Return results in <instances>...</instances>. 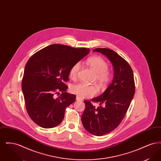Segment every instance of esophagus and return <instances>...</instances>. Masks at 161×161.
I'll list each match as a JSON object with an SVG mask.
<instances>
[{"label":"esophagus","mask_w":161,"mask_h":161,"mask_svg":"<svg viewBox=\"0 0 161 161\" xmlns=\"http://www.w3.org/2000/svg\"><path fill=\"white\" fill-rule=\"evenodd\" d=\"M76 100H77V101H83V100L81 99V98H80L79 97H78V96H77L76 97Z\"/></svg>","instance_id":"1"}]
</instances>
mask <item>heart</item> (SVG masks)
Segmentation results:
<instances>
[{
    "label": "heart",
    "mask_w": 161,
    "mask_h": 161,
    "mask_svg": "<svg viewBox=\"0 0 161 161\" xmlns=\"http://www.w3.org/2000/svg\"><path fill=\"white\" fill-rule=\"evenodd\" d=\"M86 64L94 71L95 80L101 88H104L112 80V74L108 70V65L106 61L100 56H93L87 59ZM80 68V63L74 64L69 70V77L74 80ZM70 92L77 95L80 98H90L95 95L98 92V87L93 84L80 83L74 84L70 87Z\"/></svg>",
    "instance_id": "obj_1"
}]
</instances>
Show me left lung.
Returning a JSON list of instances; mask_svg holds the SVG:
<instances>
[{"label":"left lung","instance_id":"1","mask_svg":"<svg viewBox=\"0 0 161 161\" xmlns=\"http://www.w3.org/2000/svg\"><path fill=\"white\" fill-rule=\"evenodd\" d=\"M93 51L106 55L114 69L112 83L102 95L91 100L100 106L95 107L90 101H84L86 107L81 116L83 126L92 135L100 136L120 124L133 98L135 84L130 64L119 55L108 48H97Z\"/></svg>","mask_w":161,"mask_h":161}]
</instances>
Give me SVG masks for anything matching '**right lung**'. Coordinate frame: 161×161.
Masks as SVG:
<instances>
[{
    "label": "right lung",
    "mask_w": 161,
    "mask_h": 161,
    "mask_svg": "<svg viewBox=\"0 0 161 161\" xmlns=\"http://www.w3.org/2000/svg\"><path fill=\"white\" fill-rule=\"evenodd\" d=\"M89 48L54 44L31 56L25 68L22 89L28 114L41 127L53 128L63 121L75 95L66 92L71 66L89 54ZM61 92L57 98L55 94ZM60 94V93H59Z\"/></svg>",
    "instance_id": "1"
}]
</instances>
